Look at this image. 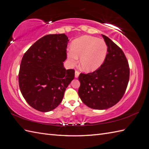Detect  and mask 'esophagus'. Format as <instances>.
I'll list each match as a JSON object with an SVG mask.
<instances>
[{
	"instance_id": "obj_1",
	"label": "esophagus",
	"mask_w": 149,
	"mask_h": 149,
	"mask_svg": "<svg viewBox=\"0 0 149 149\" xmlns=\"http://www.w3.org/2000/svg\"><path fill=\"white\" fill-rule=\"evenodd\" d=\"M79 74H80L79 72L75 70V77L77 78L79 77Z\"/></svg>"
}]
</instances>
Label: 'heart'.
I'll list each match as a JSON object with an SVG mask.
<instances>
[{
	"label": "heart",
	"instance_id": "heart-1",
	"mask_svg": "<svg viewBox=\"0 0 149 149\" xmlns=\"http://www.w3.org/2000/svg\"><path fill=\"white\" fill-rule=\"evenodd\" d=\"M107 54V46L103 40L84 36L75 40L72 43V50L67 52L71 65H76L80 58L82 68L86 72L96 70L103 64Z\"/></svg>",
	"mask_w": 149,
	"mask_h": 149
}]
</instances>
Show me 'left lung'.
<instances>
[{"instance_id":"8db88e82","label":"left lung","mask_w":149,"mask_h":149,"mask_svg":"<svg viewBox=\"0 0 149 149\" xmlns=\"http://www.w3.org/2000/svg\"><path fill=\"white\" fill-rule=\"evenodd\" d=\"M107 46L105 61L89 74H80L78 93L83 102L94 109H106L122 99L129 80V63L120 47L105 35Z\"/></svg>"}]
</instances>
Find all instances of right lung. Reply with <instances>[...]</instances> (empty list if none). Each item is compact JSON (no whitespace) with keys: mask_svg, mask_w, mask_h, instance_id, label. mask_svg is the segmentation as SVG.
Wrapping results in <instances>:
<instances>
[{"mask_svg":"<svg viewBox=\"0 0 149 149\" xmlns=\"http://www.w3.org/2000/svg\"><path fill=\"white\" fill-rule=\"evenodd\" d=\"M68 41L65 34H48L36 41L22 59L19 87L26 102L39 111L58 107L74 79V70L63 66Z\"/></svg>","mask_w":149,"mask_h":149,"instance_id":"right-lung-1","label":"right lung"}]
</instances>
